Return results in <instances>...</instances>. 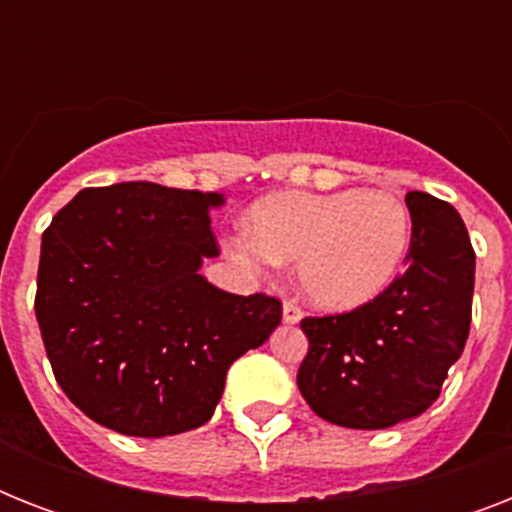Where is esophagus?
<instances>
[{
    "label": "esophagus",
    "mask_w": 512,
    "mask_h": 512,
    "mask_svg": "<svg viewBox=\"0 0 512 512\" xmlns=\"http://www.w3.org/2000/svg\"><path fill=\"white\" fill-rule=\"evenodd\" d=\"M300 319H303L300 305H297L295 300H284V321H287V324H297Z\"/></svg>",
    "instance_id": "esophagus-1"
}]
</instances>
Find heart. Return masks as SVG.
<instances>
[{
    "instance_id": "1",
    "label": "heart",
    "mask_w": 512,
    "mask_h": 512,
    "mask_svg": "<svg viewBox=\"0 0 512 512\" xmlns=\"http://www.w3.org/2000/svg\"><path fill=\"white\" fill-rule=\"evenodd\" d=\"M412 249V212L385 188L279 191L249 209V228L225 236V252L249 273L297 260L303 295L350 311L396 281Z\"/></svg>"
}]
</instances>
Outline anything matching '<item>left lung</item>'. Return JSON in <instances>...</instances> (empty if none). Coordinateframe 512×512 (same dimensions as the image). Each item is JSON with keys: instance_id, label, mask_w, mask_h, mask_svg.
<instances>
[{"instance_id": "left-lung-1", "label": "left lung", "mask_w": 512, "mask_h": 512, "mask_svg": "<svg viewBox=\"0 0 512 512\" xmlns=\"http://www.w3.org/2000/svg\"><path fill=\"white\" fill-rule=\"evenodd\" d=\"M412 249L380 297L335 316H305L297 388L321 420L382 430L422 414L462 356L473 313L476 252L457 209L406 193Z\"/></svg>"}]
</instances>
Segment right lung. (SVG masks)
<instances>
[{
  "instance_id": "obj_1",
  "label": "right lung",
  "mask_w": 512,
  "mask_h": 512,
  "mask_svg": "<svg viewBox=\"0 0 512 512\" xmlns=\"http://www.w3.org/2000/svg\"><path fill=\"white\" fill-rule=\"evenodd\" d=\"M220 193L156 183L84 188L42 233L34 311L52 374L98 425L162 438L204 425L228 366L268 340L281 303L199 273L220 255Z\"/></svg>"
}]
</instances>
